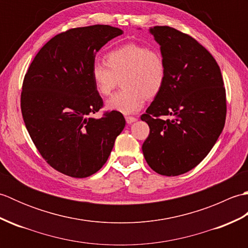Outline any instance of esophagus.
I'll return each mask as SVG.
<instances>
[{
	"instance_id": "obj_1",
	"label": "esophagus",
	"mask_w": 248,
	"mask_h": 248,
	"mask_svg": "<svg viewBox=\"0 0 248 248\" xmlns=\"http://www.w3.org/2000/svg\"><path fill=\"white\" fill-rule=\"evenodd\" d=\"M136 120H138V118H136V117H132V116H127V117H125V121H127V123H128L129 124L135 123Z\"/></svg>"
}]
</instances>
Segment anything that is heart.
<instances>
[{"instance_id": "obj_1", "label": "heart", "mask_w": 248, "mask_h": 248, "mask_svg": "<svg viewBox=\"0 0 248 248\" xmlns=\"http://www.w3.org/2000/svg\"><path fill=\"white\" fill-rule=\"evenodd\" d=\"M92 80L101 96L113 92L121 78L124 89L107 101V108L123 114L138 112L147 99H154L162 91L166 78V65L157 50L141 44L128 43L108 51L105 62L92 65Z\"/></svg>"}]
</instances>
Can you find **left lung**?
<instances>
[{
	"label": "left lung",
	"instance_id": "1",
	"mask_svg": "<svg viewBox=\"0 0 248 248\" xmlns=\"http://www.w3.org/2000/svg\"><path fill=\"white\" fill-rule=\"evenodd\" d=\"M150 33L160 45L166 78L140 117L150 128L141 149L155 172L179 176L197 166L217 143L225 125L226 91L217 61L198 41L170 26H155Z\"/></svg>",
	"mask_w": 248,
	"mask_h": 248
}]
</instances>
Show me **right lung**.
Instances as JSON below:
<instances>
[{
  "instance_id": "obj_1",
  "label": "right lung",
  "mask_w": 248,
  "mask_h": 248,
  "mask_svg": "<svg viewBox=\"0 0 248 248\" xmlns=\"http://www.w3.org/2000/svg\"><path fill=\"white\" fill-rule=\"evenodd\" d=\"M109 25L71 29L54 36L24 77L21 110L31 140L50 166L86 178L101 168L125 125L123 114L92 115L103 107L91 69L102 46L123 34Z\"/></svg>"
}]
</instances>
